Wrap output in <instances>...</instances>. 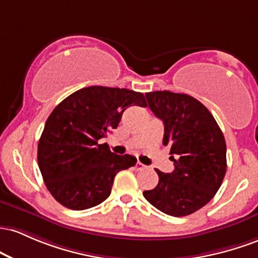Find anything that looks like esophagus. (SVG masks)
I'll return each instance as SVG.
<instances>
[{
  "instance_id": "34e87169",
  "label": "esophagus",
  "mask_w": 258,
  "mask_h": 258,
  "mask_svg": "<svg viewBox=\"0 0 258 258\" xmlns=\"http://www.w3.org/2000/svg\"><path fill=\"white\" fill-rule=\"evenodd\" d=\"M135 168H137L138 170H143V169H146V166L141 163V162H138V163L135 164Z\"/></svg>"
}]
</instances>
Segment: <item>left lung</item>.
<instances>
[{"label": "left lung", "instance_id": "obj_1", "mask_svg": "<svg viewBox=\"0 0 258 258\" xmlns=\"http://www.w3.org/2000/svg\"><path fill=\"white\" fill-rule=\"evenodd\" d=\"M145 96L163 121V145L170 147L174 170L156 169L157 186L144 191V198L166 215H191L213 199L224 179V135L211 112L192 96L170 91L147 92Z\"/></svg>", "mask_w": 258, "mask_h": 258}]
</instances>
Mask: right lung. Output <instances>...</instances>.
I'll return each instance as SVG.
<instances>
[{
  "label": "right lung",
  "instance_id": "obj_1",
  "mask_svg": "<svg viewBox=\"0 0 258 258\" xmlns=\"http://www.w3.org/2000/svg\"><path fill=\"white\" fill-rule=\"evenodd\" d=\"M130 106L146 107L144 95L89 86L52 111L39 140L37 163L46 187L62 206L75 211L97 206L111 194L115 174L135 166L134 156L115 155L107 144H98Z\"/></svg>",
  "mask_w": 258,
  "mask_h": 258
}]
</instances>
